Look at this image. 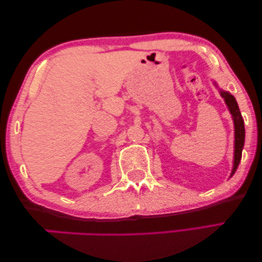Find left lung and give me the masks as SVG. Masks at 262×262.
<instances>
[{
    "instance_id": "1",
    "label": "left lung",
    "mask_w": 262,
    "mask_h": 262,
    "mask_svg": "<svg viewBox=\"0 0 262 262\" xmlns=\"http://www.w3.org/2000/svg\"><path fill=\"white\" fill-rule=\"evenodd\" d=\"M215 84V87L218 89L221 96L224 98L225 104L228 106L231 116H232L233 119V125H234V151H233V166L232 170H231L230 178L235 173V170L238 168V165L242 159V152L244 148V143H245V126H244V119L242 117V114H240L238 103L235 101L233 95H231L229 92H225L218 87V84L213 81L212 82Z\"/></svg>"
}]
</instances>
